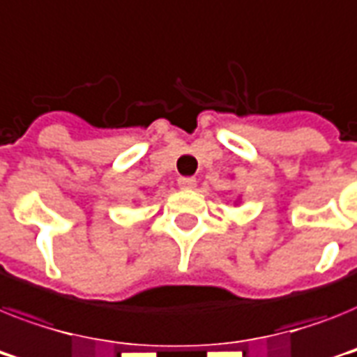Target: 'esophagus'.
Here are the masks:
<instances>
[{"label":"esophagus","mask_w":357,"mask_h":357,"mask_svg":"<svg viewBox=\"0 0 357 357\" xmlns=\"http://www.w3.org/2000/svg\"><path fill=\"white\" fill-rule=\"evenodd\" d=\"M178 185L181 188H187V190H188V188L196 187V179H194V178H179Z\"/></svg>","instance_id":"34e87169"}]
</instances>
